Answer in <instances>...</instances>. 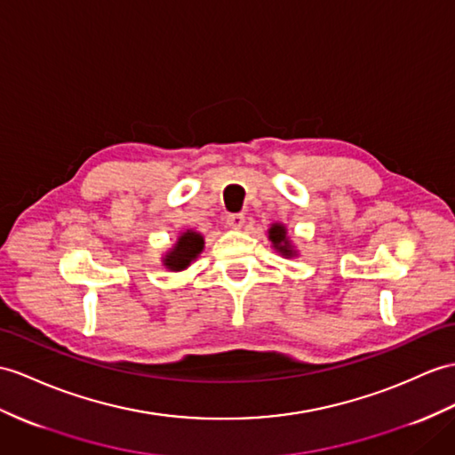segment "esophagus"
<instances>
[{"label":"esophagus","instance_id":"obj_1","mask_svg":"<svg viewBox=\"0 0 455 455\" xmlns=\"http://www.w3.org/2000/svg\"><path fill=\"white\" fill-rule=\"evenodd\" d=\"M228 224L234 228V229H241L243 224H245V214H228Z\"/></svg>","mask_w":455,"mask_h":455}]
</instances>
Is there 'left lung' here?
Instances as JSON below:
<instances>
[{"label":"left lung","mask_w":455,"mask_h":455,"mask_svg":"<svg viewBox=\"0 0 455 455\" xmlns=\"http://www.w3.org/2000/svg\"><path fill=\"white\" fill-rule=\"evenodd\" d=\"M268 239L272 241V247L278 251L282 257L290 259L295 257L297 251L293 249L290 237H287V229L283 224H272L268 229Z\"/></svg>","instance_id":"1"}]
</instances>
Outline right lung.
<instances>
[{
	"mask_svg": "<svg viewBox=\"0 0 455 455\" xmlns=\"http://www.w3.org/2000/svg\"><path fill=\"white\" fill-rule=\"evenodd\" d=\"M203 249H204V237L198 234V231L187 229L180 237H177L173 249L165 252L162 262L168 270L181 272L198 257V254L203 252Z\"/></svg>",
	"mask_w": 455,
	"mask_h": 455,
	"instance_id": "1",
	"label": "right lung"
}]
</instances>
